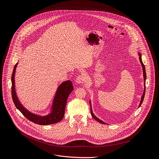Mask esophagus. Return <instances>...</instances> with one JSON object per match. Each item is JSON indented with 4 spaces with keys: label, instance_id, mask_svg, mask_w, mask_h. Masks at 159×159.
I'll list each match as a JSON object with an SVG mask.
<instances>
[{
    "label": "esophagus",
    "instance_id": "1",
    "mask_svg": "<svg viewBox=\"0 0 159 159\" xmlns=\"http://www.w3.org/2000/svg\"><path fill=\"white\" fill-rule=\"evenodd\" d=\"M85 80V77L84 75H79L76 79V82H77V84H82V83L84 82Z\"/></svg>",
    "mask_w": 159,
    "mask_h": 159
}]
</instances>
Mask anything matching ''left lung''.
<instances>
[{
  "instance_id": "8db88e82",
  "label": "left lung",
  "mask_w": 159,
  "mask_h": 159,
  "mask_svg": "<svg viewBox=\"0 0 159 159\" xmlns=\"http://www.w3.org/2000/svg\"><path fill=\"white\" fill-rule=\"evenodd\" d=\"M138 56H139V61L141 63V65L142 66V68H143V79H144V91H143V93L141 96V101H140V103H139V107L138 108L141 106V105L143 103V101L144 99V97H145V81H146V78H147V75H146V71H145V65H144L143 61H142V59H141V53L139 52H138ZM89 103H90V106H91V113L92 115V117L96 120H97L98 122H99V123L101 124H107L105 122H104L103 121H102V120L99 119L98 117H96L95 115H94L93 112V110H92V107H91V100L89 101Z\"/></svg>"
}]
</instances>
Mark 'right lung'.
I'll return each instance as SVG.
<instances>
[{
    "mask_svg": "<svg viewBox=\"0 0 159 159\" xmlns=\"http://www.w3.org/2000/svg\"><path fill=\"white\" fill-rule=\"evenodd\" d=\"M18 64V62L14 65L11 77L12 98L17 109L26 119L39 125H50L60 122L64 117L67 98L74 90V86L71 80L64 81L57 87L48 114L46 115L35 114L27 110L21 104L17 96L15 87V73Z\"/></svg>",
    "mask_w": 159,
    "mask_h": 159,
    "instance_id": "1",
    "label": "right lung"
}]
</instances>
